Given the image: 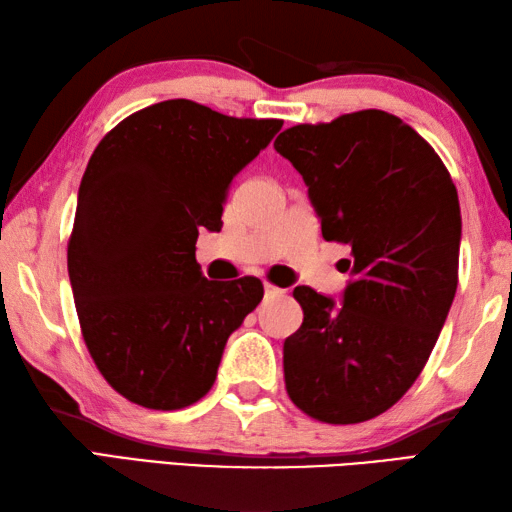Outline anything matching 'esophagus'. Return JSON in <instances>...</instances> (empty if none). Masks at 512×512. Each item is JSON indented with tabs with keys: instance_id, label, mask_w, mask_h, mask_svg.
I'll use <instances>...</instances> for the list:
<instances>
[{
	"instance_id": "1",
	"label": "esophagus",
	"mask_w": 512,
	"mask_h": 512,
	"mask_svg": "<svg viewBox=\"0 0 512 512\" xmlns=\"http://www.w3.org/2000/svg\"><path fill=\"white\" fill-rule=\"evenodd\" d=\"M281 292H284V290H281V288H277V286H273V284H268V281H266V284H264V295H266V299H273V297H279V295H281Z\"/></svg>"
}]
</instances>
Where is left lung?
<instances>
[{
    "instance_id": "8db88e82",
    "label": "left lung",
    "mask_w": 512,
    "mask_h": 512,
    "mask_svg": "<svg viewBox=\"0 0 512 512\" xmlns=\"http://www.w3.org/2000/svg\"><path fill=\"white\" fill-rule=\"evenodd\" d=\"M275 149L292 162L328 242L352 246L336 306L297 286L301 328L284 343L290 400L330 424L372 420L416 383L458 288L462 217L447 167L383 110L295 125Z\"/></svg>"
}]
</instances>
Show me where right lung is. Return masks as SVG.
<instances>
[{
	"label": "right lung",
	"instance_id": "obj_1",
	"mask_svg": "<svg viewBox=\"0 0 512 512\" xmlns=\"http://www.w3.org/2000/svg\"><path fill=\"white\" fill-rule=\"evenodd\" d=\"M281 125L171 99L127 116L94 149L68 273L90 356L136 405L173 411L198 402L228 336L262 301L257 277L206 279L195 242L200 228L220 231L233 178Z\"/></svg>",
	"mask_w": 512,
	"mask_h": 512
}]
</instances>
